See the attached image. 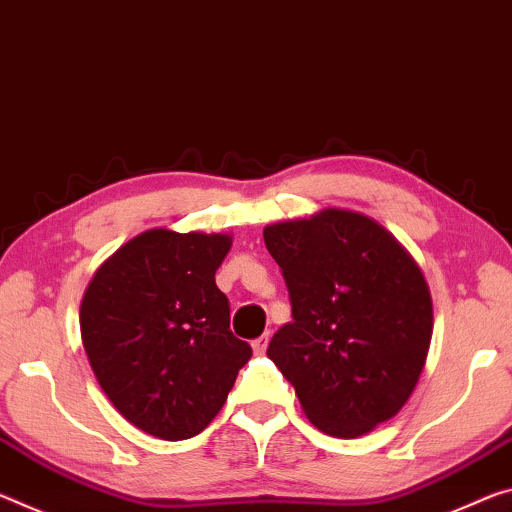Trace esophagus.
<instances>
[{
  "label": "esophagus",
  "mask_w": 512,
  "mask_h": 512,
  "mask_svg": "<svg viewBox=\"0 0 512 512\" xmlns=\"http://www.w3.org/2000/svg\"><path fill=\"white\" fill-rule=\"evenodd\" d=\"M266 346H269V335L257 337L255 342H253V351H255V355H264V353H266Z\"/></svg>",
  "instance_id": "obj_1"
}]
</instances>
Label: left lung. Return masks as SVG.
Masks as SVG:
<instances>
[{"instance_id": "8db88e82", "label": "left lung", "mask_w": 512, "mask_h": 512, "mask_svg": "<svg viewBox=\"0 0 512 512\" xmlns=\"http://www.w3.org/2000/svg\"><path fill=\"white\" fill-rule=\"evenodd\" d=\"M285 275L291 316L266 355L305 417L360 437L399 415L424 371L433 300L424 273L387 227L351 209L264 227Z\"/></svg>"}]
</instances>
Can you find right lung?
<instances>
[{
  "label": "right lung",
  "mask_w": 512,
  "mask_h": 512,
  "mask_svg": "<svg viewBox=\"0 0 512 512\" xmlns=\"http://www.w3.org/2000/svg\"><path fill=\"white\" fill-rule=\"evenodd\" d=\"M230 234L152 227L104 259L79 328L97 383L129 424L177 442L205 431L253 348L232 335L216 269Z\"/></svg>",
  "instance_id": "1"
}]
</instances>
